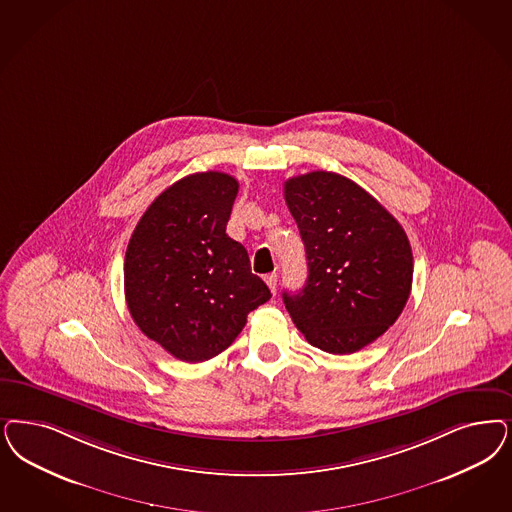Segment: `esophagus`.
Segmentation results:
<instances>
[{
    "mask_svg": "<svg viewBox=\"0 0 512 512\" xmlns=\"http://www.w3.org/2000/svg\"><path fill=\"white\" fill-rule=\"evenodd\" d=\"M265 282L268 287H270V291L272 293H276V285H278V276L276 274H268L265 276Z\"/></svg>",
    "mask_w": 512,
    "mask_h": 512,
    "instance_id": "1",
    "label": "esophagus"
}]
</instances>
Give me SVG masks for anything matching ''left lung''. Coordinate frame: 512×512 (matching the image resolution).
<instances>
[{"instance_id": "obj_1", "label": "left lung", "mask_w": 512, "mask_h": 512, "mask_svg": "<svg viewBox=\"0 0 512 512\" xmlns=\"http://www.w3.org/2000/svg\"><path fill=\"white\" fill-rule=\"evenodd\" d=\"M306 249L308 280L283 293L304 338L323 352L353 353L401 316L412 287V249L399 221L352 179L310 172L283 185Z\"/></svg>"}]
</instances>
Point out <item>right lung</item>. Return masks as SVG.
Wrapping results in <instances>:
<instances>
[{"mask_svg": "<svg viewBox=\"0 0 512 512\" xmlns=\"http://www.w3.org/2000/svg\"><path fill=\"white\" fill-rule=\"evenodd\" d=\"M236 194L238 181L223 172L183 177L153 200L126 247L130 316L187 363L227 350L247 314L272 297L246 247L227 234Z\"/></svg>", "mask_w": 512, "mask_h": 512, "instance_id": "1", "label": "right lung"}]
</instances>
